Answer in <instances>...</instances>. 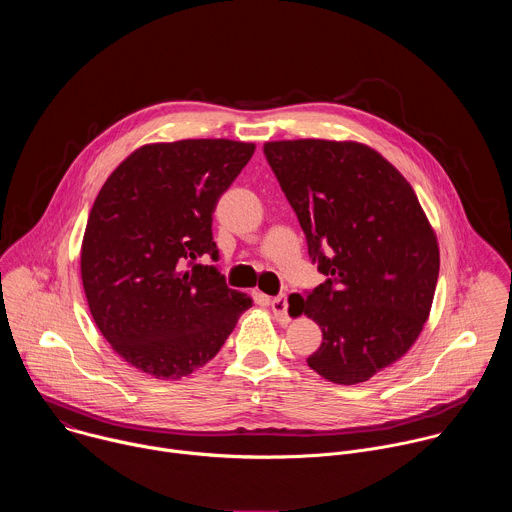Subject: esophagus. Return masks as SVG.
<instances>
[{
  "instance_id": "obj_1",
  "label": "esophagus",
  "mask_w": 512,
  "mask_h": 512,
  "mask_svg": "<svg viewBox=\"0 0 512 512\" xmlns=\"http://www.w3.org/2000/svg\"><path fill=\"white\" fill-rule=\"evenodd\" d=\"M271 312L275 316L277 322L287 324L289 322V314H287V298L285 296H277L271 300Z\"/></svg>"
}]
</instances>
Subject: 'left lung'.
<instances>
[{"mask_svg":"<svg viewBox=\"0 0 512 512\" xmlns=\"http://www.w3.org/2000/svg\"><path fill=\"white\" fill-rule=\"evenodd\" d=\"M263 152L328 275L306 298L289 296V308L322 330L310 369L336 385L369 381L429 318L440 273L435 231L411 184L369 145L281 139Z\"/></svg>","mask_w":512,"mask_h":512,"instance_id":"left-lung-1","label":"left lung"}]
</instances>
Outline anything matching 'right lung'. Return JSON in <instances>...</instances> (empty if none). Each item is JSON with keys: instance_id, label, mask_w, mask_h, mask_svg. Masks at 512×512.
<instances>
[{"instance_id": "add662e5", "label": "right lung", "mask_w": 512, "mask_h": 512, "mask_svg": "<svg viewBox=\"0 0 512 512\" xmlns=\"http://www.w3.org/2000/svg\"><path fill=\"white\" fill-rule=\"evenodd\" d=\"M253 152L255 143L233 139L145 143L97 194L81 245L85 296L105 340L137 371L188 377L253 306L214 265L196 263L216 259L212 212Z\"/></svg>"}]
</instances>
